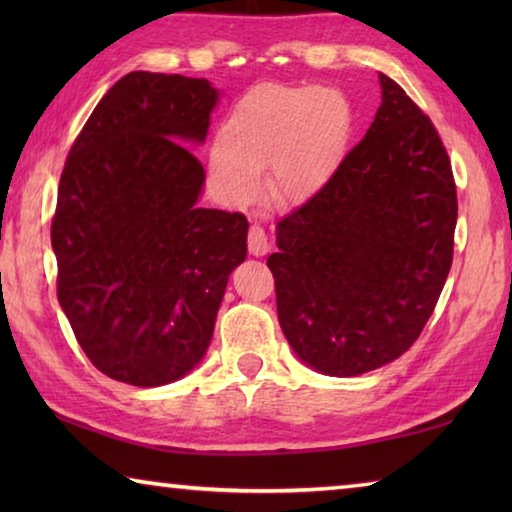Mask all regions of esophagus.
<instances>
[{
  "label": "esophagus",
  "mask_w": 512,
  "mask_h": 512,
  "mask_svg": "<svg viewBox=\"0 0 512 512\" xmlns=\"http://www.w3.org/2000/svg\"><path fill=\"white\" fill-rule=\"evenodd\" d=\"M248 250H250V255H255V257H262V255L268 253V250H271V241H268L266 232H264V228L259 223L250 225V230H248Z\"/></svg>",
  "instance_id": "obj_1"
}]
</instances>
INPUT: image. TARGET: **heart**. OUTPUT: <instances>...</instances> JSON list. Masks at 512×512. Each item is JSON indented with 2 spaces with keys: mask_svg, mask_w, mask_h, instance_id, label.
Returning a JSON list of instances; mask_svg holds the SVG:
<instances>
[{
  "mask_svg": "<svg viewBox=\"0 0 512 512\" xmlns=\"http://www.w3.org/2000/svg\"><path fill=\"white\" fill-rule=\"evenodd\" d=\"M350 131L352 110L341 92L262 85L225 121L210 167L230 196L253 198L271 164V196L280 205H300L334 178Z\"/></svg>",
  "mask_w": 512,
  "mask_h": 512,
  "instance_id": "obj_1",
  "label": "heart"
}]
</instances>
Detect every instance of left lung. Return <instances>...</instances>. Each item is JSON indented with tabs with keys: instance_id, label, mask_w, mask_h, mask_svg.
<instances>
[{
	"instance_id": "1",
	"label": "left lung",
	"mask_w": 512,
	"mask_h": 512,
	"mask_svg": "<svg viewBox=\"0 0 512 512\" xmlns=\"http://www.w3.org/2000/svg\"><path fill=\"white\" fill-rule=\"evenodd\" d=\"M368 133L334 178L275 225L277 318L296 357L329 377L411 348L452 268L456 185L429 117L386 74Z\"/></svg>"
}]
</instances>
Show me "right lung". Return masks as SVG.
Listing matches in <instances>:
<instances>
[{
  "mask_svg": "<svg viewBox=\"0 0 512 512\" xmlns=\"http://www.w3.org/2000/svg\"><path fill=\"white\" fill-rule=\"evenodd\" d=\"M221 90L131 72L83 126L58 185V302L103 375L155 388L210 348L228 277L248 253L244 214L198 207Z\"/></svg>",
  "mask_w": 512,
  "mask_h": 512,
  "instance_id": "right-lung-1",
  "label": "right lung"
}]
</instances>
